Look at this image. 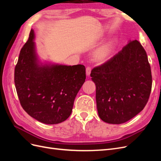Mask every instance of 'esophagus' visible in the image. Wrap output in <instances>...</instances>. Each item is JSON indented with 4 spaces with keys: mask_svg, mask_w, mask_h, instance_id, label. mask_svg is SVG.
<instances>
[{
    "mask_svg": "<svg viewBox=\"0 0 161 161\" xmlns=\"http://www.w3.org/2000/svg\"><path fill=\"white\" fill-rule=\"evenodd\" d=\"M91 68L90 66L86 67V74L87 76H89L91 74Z\"/></svg>",
    "mask_w": 161,
    "mask_h": 161,
    "instance_id": "34e87169",
    "label": "esophagus"
}]
</instances>
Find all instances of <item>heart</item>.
I'll return each instance as SVG.
<instances>
[{"instance_id": "1", "label": "heart", "mask_w": 161, "mask_h": 161, "mask_svg": "<svg viewBox=\"0 0 161 161\" xmlns=\"http://www.w3.org/2000/svg\"><path fill=\"white\" fill-rule=\"evenodd\" d=\"M114 48V41H110L105 43L95 51L93 53L94 59L98 62H103L106 61L111 56Z\"/></svg>"}]
</instances>
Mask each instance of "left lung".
I'll use <instances>...</instances> for the list:
<instances>
[{
  "mask_svg": "<svg viewBox=\"0 0 161 161\" xmlns=\"http://www.w3.org/2000/svg\"><path fill=\"white\" fill-rule=\"evenodd\" d=\"M96 85L99 118L120 124L133 118L148 101L152 75L145 50L137 40L130 41L111 59L91 70Z\"/></svg>",
  "mask_w": 161,
  "mask_h": 161,
  "instance_id": "obj_1",
  "label": "left lung"
}]
</instances>
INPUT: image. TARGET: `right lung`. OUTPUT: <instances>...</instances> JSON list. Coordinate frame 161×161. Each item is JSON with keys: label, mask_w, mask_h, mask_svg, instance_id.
<instances>
[{"label": "right lung", "mask_w": 161, "mask_h": 161, "mask_svg": "<svg viewBox=\"0 0 161 161\" xmlns=\"http://www.w3.org/2000/svg\"><path fill=\"white\" fill-rule=\"evenodd\" d=\"M31 30L14 69V85L23 109L46 124L65 121L86 79L85 66L42 64L39 62Z\"/></svg>", "instance_id": "1"}]
</instances>
